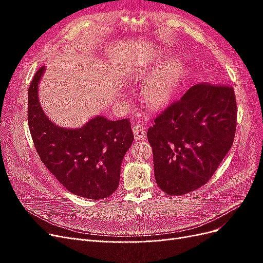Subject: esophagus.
Listing matches in <instances>:
<instances>
[{
	"mask_svg": "<svg viewBox=\"0 0 263 263\" xmlns=\"http://www.w3.org/2000/svg\"><path fill=\"white\" fill-rule=\"evenodd\" d=\"M133 133H134V136L135 139L136 140H142L147 137V132L144 125H140L137 124L133 127Z\"/></svg>",
	"mask_w": 263,
	"mask_h": 263,
	"instance_id": "obj_1",
	"label": "esophagus"
}]
</instances>
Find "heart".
<instances>
[{
  "instance_id": "b5f03b06",
  "label": "heart",
  "mask_w": 263,
  "mask_h": 263,
  "mask_svg": "<svg viewBox=\"0 0 263 263\" xmlns=\"http://www.w3.org/2000/svg\"><path fill=\"white\" fill-rule=\"evenodd\" d=\"M184 68L179 60H170L151 74L141 86V97L150 108H161L174 98L182 82Z\"/></svg>"
}]
</instances>
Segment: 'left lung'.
Here are the masks:
<instances>
[{
	"label": "left lung",
	"instance_id": "left-lung-1",
	"mask_svg": "<svg viewBox=\"0 0 263 263\" xmlns=\"http://www.w3.org/2000/svg\"><path fill=\"white\" fill-rule=\"evenodd\" d=\"M236 123L232 86L190 87L154 119L147 133L158 186L169 195H183L208 183L232 148Z\"/></svg>",
	"mask_w": 263,
	"mask_h": 263
}]
</instances>
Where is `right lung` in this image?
Masks as SVG:
<instances>
[{
    "instance_id": "obj_1",
    "label": "right lung",
    "mask_w": 263,
    "mask_h": 263,
    "mask_svg": "<svg viewBox=\"0 0 263 263\" xmlns=\"http://www.w3.org/2000/svg\"><path fill=\"white\" fill-rule=\"evenodd\" d=\"M39 68L28 89V126L42 162L69 192L90 200L112 195L121 178L123 158L134 141L128 118L97 116L81 128H63L45 115L38 85Z\"/></svg>"
}]
</instances>
